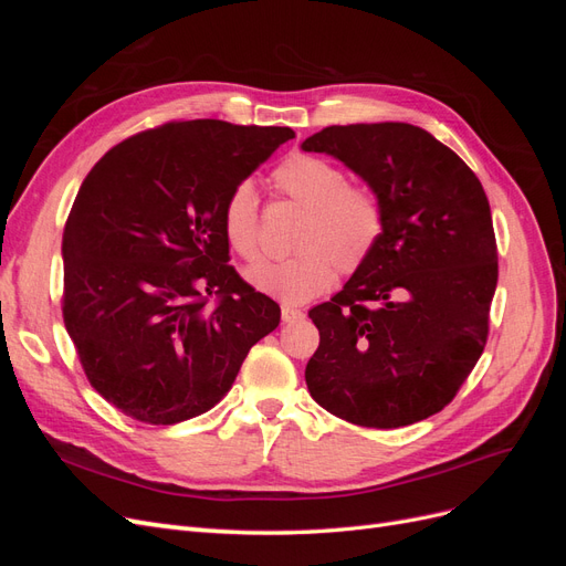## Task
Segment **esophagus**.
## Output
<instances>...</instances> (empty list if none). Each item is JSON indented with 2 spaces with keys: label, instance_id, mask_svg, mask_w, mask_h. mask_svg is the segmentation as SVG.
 I'll return each instance as SVG.
<instances>
[{
  "label": "esophagus",
  "instance_id": "1",
  "mask_svg": "<svg viewBox=\"0 0 566 566\" xmlns=\"http://www.w3.org/2000/svg\"><path fill=\"white\" fill-rule=\"evenodd\" d=\"M281 318H283V323H293V321L302 318V310H295V306L283 304L281 306Z\"/></svg>",
  "mask_w": 566,
  "mask_h": 566
}]
</instances>
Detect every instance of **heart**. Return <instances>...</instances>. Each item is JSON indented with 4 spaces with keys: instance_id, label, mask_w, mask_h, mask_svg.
Masks as SVG:
<instances>
[{
    "instance_id": "heart-1",
    "label": "heart",
    "mask_w": 566,
    "mask_h": 566,
    "mask_svg": "<svg viewBox=\"0 0 566 566\" xmlns=\"http://www.w3.org/2000/svg\"><path fill=\"white\" fill-rule=\"evenodd\" d=\"M273 186L304 208L295 235L297 252L252 266L245 279L260 293L302 304L331 290L337 269L352 273L366 264L382 235V205L368 186L349 184L345 169L306 153H295L273 169ZM221 227L243 260L260 256V198L252 181H241L229 193Z\"/></svg>"
}]
</instances>
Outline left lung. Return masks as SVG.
<instances>
[{
    "label": "left lung",
    "mask_w": 566,
    "mask_h": 566,
    "mask_svg": "<svg viewBox=\"0 0 566 566\" xmlns=\"http://www.w3.org/2000/svg\"><path fill=\"white\" fill-rule=\"evenodd\" d=\"M302 150L349 167L385 217L366 264L310 312L321 333L304 370L312 399L378 430L430 418L468 380L489 335L499 250L482 181L406 123L333 125Z\"/></svg>",
    "instance_id": "1"
}]
</instances>
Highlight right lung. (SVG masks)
<instances>
[{
	"label": "right lung",
	"mask_w": 566,
	"mask_h": 566,
	"mask_svg": "<svg viewBox=\"0 0 566 566\" xmlns=\"http://www.w3.org/2000/svg\"><path fill=\"white\" fill-rule=\"evenodd\" d=\"M293 136L167 123L111 148L82 181L61 248L63 323L92 387L125 416L175 424L205 413L276 331L281 306L227 264L221 210Z\"/></svg>",
	"instance_id": "obj_1"
}]
</instances>
